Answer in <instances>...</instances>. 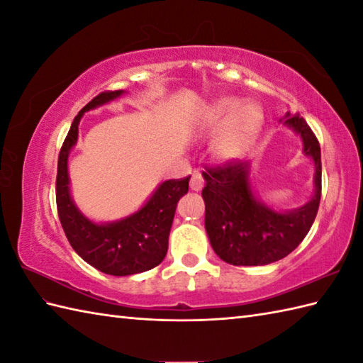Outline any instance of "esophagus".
Masks as SVG:
<instances>
[{
  "label": "esophagus",
  "mask_w": 363,
  "mask_h": 363,
  "mask_svg": "<svg viewBox=\"0 0 363 363\" xmlns=\"http://www.w3.org/2000/svg\"><path fill=\"white\" fill-rule=\"evenodd\" d=\"M203 186H204V179H203L201 173L195 172L194 174H191V177H190V189L194 190V191H199V190L203 189Z\"/></svg>",
  "instance_id": "1"
}]
</instances>
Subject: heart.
Wrapping results in <instances>:
<instances>
[{
  "label": "heart",
  "instance_id": "heart-1",
  "mask_svg": "<svg viewBox=\"0 0 363 363\" xmlns=\"http://www.w3.org/2000/svg\"><path fill=\"white\" fill-rule=\"evenodd\" d=\"M262 121L264 113L257 104H238L235 98H218L207 107L201 128L207 134L220 130L212 143V156L218 162H233L250 148L259 134Z\"/></svg>",
  "mask_w": 363,
  "mask_h": 363
}]
</instances>
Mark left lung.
<instances>
[{
  "instance_id": "left-lung-1",
  "label": "left lung",
  "mask_w": 363,
  "mask_h": 363,
  "mask_svg": "<svg viewBox=\"0 0 363 363\" xmlns=\"http://www.w3.org/2000/svg\"><path fill=\"white\" fill-rule=\"evenodd\" d=\"M282 125L301 137L304 156L315 167L313 195L306 204L277 211L260 199L251 184L250 162L203 172L204 226L215 254L237 267L268 265L284 259L304 240L321 198V151L317 137L299 113H285Z\"/></svg>"
}]
</instances>
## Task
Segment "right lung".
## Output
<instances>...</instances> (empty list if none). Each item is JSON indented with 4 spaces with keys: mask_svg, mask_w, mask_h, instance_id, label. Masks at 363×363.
Returning <instances> with one entry per match:
<instances>
[{
    "mask_svg": "<svg viewBox=\"0 0 363 363\" xmlns=\"http://www.w3.org/2000/svg\"><path fill=\"white\" fill-rule=\"evenodd\" d=\"M125 94V90L104 91L76 115L59 154L56 179L59 220L72 248L89 265L112 276L148 272L165 259L176 206L189 191L190 181L189 176L160 182L140 209L115 221L96 223L78 209L70 191L68 157L78 142L79 121L86 112L109 104Z\"/></svg>",
    "mask_w": 363,
    "mask_h": 363,
    "instance_id": "obj_1",
    "label": "right lung"
}]
</instances>
